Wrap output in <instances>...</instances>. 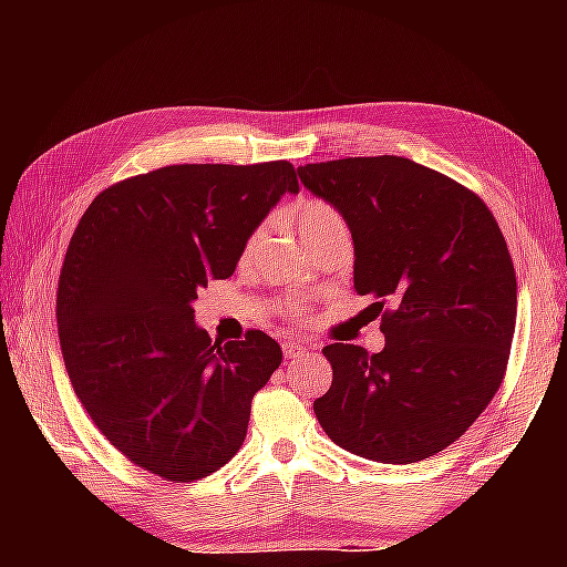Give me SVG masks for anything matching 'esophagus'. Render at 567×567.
<instances>
[{"label":"esophagus","instance_id":"esophagus-1","mask_svg":"<svg viewBox=\"0 0 567 567\" xmlns=\"http://www.w3.org/2000/svg\"><path fill=\"white\" fill-rule=\"evenodd\" d=\"M305 350H310V348H307L305 342H295V340H290V342H285V344H282V352H285V358H287V360L300 358V354H302Z\"/></svg>","mask_w":567,"mask_h":567}]
</instances>
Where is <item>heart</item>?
Listing matches in <instances>:
<instances>
[{
  "mask_svg": "<svg viewBox=\"0 0 567 567\" xmlns=\"http://www.w3.org/2000/svg\"><path fill=\"white\" fill-rule=\"evenodd\" d=\"M340 225L344 223L338 215V209L330 207L328 203H320V199H307V203L297 207V233H300V237Z\"/></svg>",
  "mask_w": 567,
  "mask_h": 567,
  "instance_id": "b5f03b06",
  "label": "heart"
}]
</instances>
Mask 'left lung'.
I'll return each mask as SVG.
<instances>
[{
  "mask_svg": "<svg viewBox=\"0 0 567 567\" xmlns=\"http://www.w3.org/2000/svg\"><path fill=\"white\" fill-rule=\"evenodd\" d=\"M342 215L352 280L372 295L385 348L322 350L332 385L315 415L334 445L410 465L473 425L501 388L515 332L511 252L475 192L408 157H348L297 167Z\"/></svg>",
  "mask_w": 567,
  "mask_h": 567,
  "instance_id": "8db88e82",
  "label": "left lung"
}]
</instances>
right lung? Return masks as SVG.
Returning <instances> with one entry per match:
<instances>
[{
    "label": "right lung",
    "instance_id": "1",
    "mask_svg": "<svg viewBox=\"0 0 567 567\" xmlns=\"http://www.w3.org/2000/svg\"><path fill=\"white\" fill-rule=\"evenodd\" d=\"M285 192H300L285 159L172 165L100 192L76 225L56 292L64 364L100 433L142 470L189 483L243 447L282 350L260 330L213 342L192 302L235 272Z\"/></svg>",
    "mask_w": 567,
    "mask_h": 567
}]
</instances>
